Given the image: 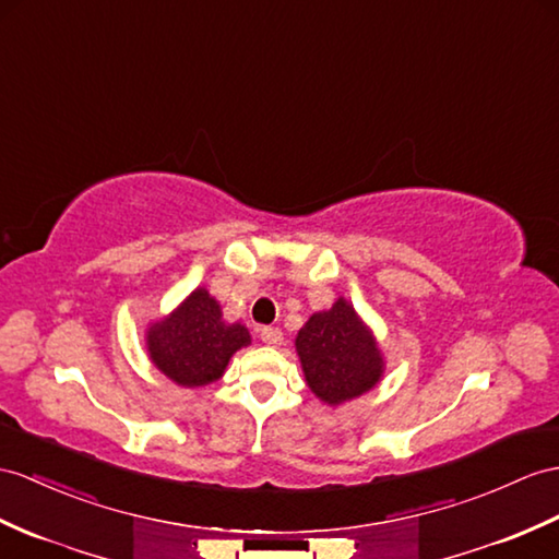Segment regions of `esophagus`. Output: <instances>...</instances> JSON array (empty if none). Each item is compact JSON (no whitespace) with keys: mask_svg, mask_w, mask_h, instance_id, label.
<instances>
[{"mask_svg":"<svg viewBox=\"0 0 559 559\" xmlns=\"http://www.w3.org/2000/svg\"><path fill=\"white\" fill-rule=\"evenodd\" d=\"M261 342H263L265 346L277 348V346H282L284 336H282V332L277 330V326H265V330H261Z\"/></svg>","mask_w":559,"mask_h":559,"instance_id":"obj_1","label":"esophagus"}]
</instances>
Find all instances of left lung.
Segmentation results:
<instances>
[{
	"mask_svg": "<svg viewBox=\"0 0 559 559\" xmlns=\"http://www.w3.org/2000/svg\"><path fill=\"white\" fill-rule=\"evenodd\" d=\"M294 346L308 389L332 407L360 399L384 379L386 358L374 330L344 296L312 312Z\"/></svg>",
	"mask_w": 559,
	"mask_h": 559,
	"instance_id": "obj_1",
	"label": "left lung"
}]
</instances>
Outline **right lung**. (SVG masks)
Returning <instances> with one entry per match:
<instances>
[{
    "mask_svg": "<svg viewBox=\"0 0 559 559\" xmlns=\"http://www.w3.org/2000/svg\"><path fill=\"white\" fill-rule=\"evenodd\" d=\"M144 346L163 377L182 389H199L225 374L229 358L251 346V334L241 322H227L221 301L206 287H197L146 324Z\"/></svg>",
    "mask_w": 559,
    "mask_h": 559,
    "instance_id": "add662e5",
    "label": "right lung"
}]
</instances>
